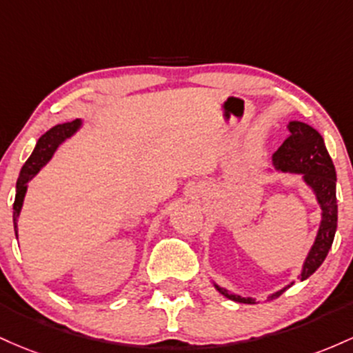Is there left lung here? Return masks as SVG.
<instances>
[{"instance_id":"1","label":"left lung","mask_w":353,"mask_h":353,"mask_svg":"<svg viewBox=\"0 0 353 353\" xmlns=\"http://www.w3.org/2000/svg\"><path fill=\"white\" fill-rule=\"evenodd\" d=\"M288 130H290V137L273 153L272 163L279 172L302 175L303 181L315 193L316 201L322 208L319 232H316L315 241L308 252L307 259H305L302 273L299 276L300 280H307L323 263L332 243H334L336 232V173L334 161H332L325 143H323L322 134L315 128H312L310 125L302 123V121H290ZM290 285H294V282ZM290 285L272 294L268 300L282 295ZM213 287L233 302L255 303V299H250V296L235 295L216 283H213Z\"/></svg>"}]
</instances>
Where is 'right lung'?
I'll use <instances>...</instances> for the list:
<instances>
[{
    "label": "right lung",
    "mask_w": 353,
    "mask_h": 353,
    "mask_svg": "<svg viewBox=\"0 0 353 353\" xmlns=\"http://www.w3.org/2000/svg\"><path fill=\"white\" fill-rule=\"evenodd\" d=\"M83 121L81 120H73L68 123H61L50 128L45 134H41V138L38 140L37 146H34L33 153L28 158L26 163L23 165L21 172H19V178L17 181V196H14L13 203V225H14V233H17L18 239V216L21 212L23 200H25L26 190H28V181L31 180L39 170L43 168L53 157V153L57 152L58 146L66 140V138L73 137L78 130L81 128Z\"/></svg>",
    "instance_id": "1"
}]
</instances>
